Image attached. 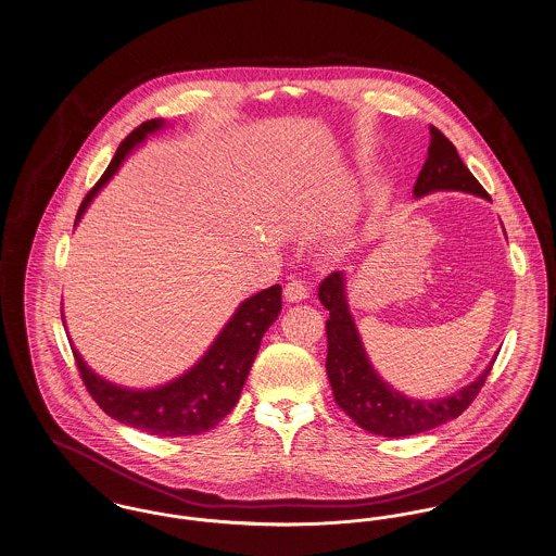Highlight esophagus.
Listing matches in <instances>:
<instances>
[{"label":"esophagus","instance_id":"obj_1","mask_svg":"<svg viewBox=\"0 0 556 556\" xmlns=\"http://www.w3.org/2000/svg\"><path fill=\"white\" fill-rule=\"evenodd\" d=\"M283 298H286V302H302V300L308 298V288H306L304 281L291 279L290 283L286 286V290H283Z\"/></svg>","mask_w":556,"mask_h":556}]
</instances>
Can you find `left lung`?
<instances>
[{
    "mask_svg": "<svg viewBox=\"0 0 556 556\" xmlns=\"http://www.w3.org/2000/svg\"><path fill=\"white\" fill-rule=\"evenodd\" d=\"M431 143L417 177L413 195L419 200L435 191H463L490 200L471 170L458 156L448 137L429 127ZM318 300L329 311L327 318V377L338 406L363 429L383 438L424 433L456 419L479 394L496 358L469 386L446 397L419 400L394 390L370 365L354 317L348 306L345 273H331L318 288Z\"/></svg>",
    "mask_w": 556,
    "mask_h": 556,
    "instance_id": "1",
    "label": "left lung"
}]
</instances>
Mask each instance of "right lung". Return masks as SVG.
Masks as SVG:
<instances>
[{"mask_svg":"<svg viewBox=\"0 0 556 556\" xmlns=\"http://www.w3.org/2000/svg\"><path fill=\"white\" fill-rule=\"evenodd\" d=\"M166 127L164 118H152L139 125L118 146L106 173L96 187L85 195L75 227L93 198L108 186L121 164L132 154L150 135ZM281 313V286L258 291L245 298L238 311L227 320L220 333L214 338L204 356L184 375L156 388H123L100 377L83 361L79 350L73 345V354L79 367L83 383L100 408L112 419L131 425L141 431L162 438L198 435L223 421L238 404L243 383L250 375L256 352L266 329ZM64 323V317H62Z\"/></svg>","mask_w":556,"mask_h":556,"instance_id":"1","label":"right lung"}]
</instances>
